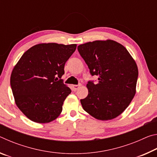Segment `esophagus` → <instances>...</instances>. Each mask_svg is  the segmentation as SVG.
I'll return each instance as SVG.
<instances>
[{"label": "esophagus", "mask_w": 157, "mask_h": 157, "mask_svg": "<svg viewBox=\"0 0 157 157\" xmlns=\"http://www.w3.org/2000/svg\"><path fill=\"white\" fill-rule=\"evenodd\" d=\"M81 85L80 84H78V85H73V90L74 91H77V90H78L79 88V86H80Z\"/></svg>", "instance_id": "1"}]
</instances>
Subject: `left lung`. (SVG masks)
Returning a JSON list of instances; mask_svg holds the SVG:
<instances>
[{"mask_svg":"<svg viewBox=\"0 0 157 157\" xmlns=\"http://www.w3.org/2000/svg\"><path fill=\"white\" fill-rule=\"evenodd\" d=\"M79 54L98 84L89 81V94L80 100L84 110L100 121L116 118L136 94L139 71L136 63L123 45L107 39L81 44Z\"/></svg>","mask_w":157,"mask_h":157,"instance_id":"8db88e82","label":"left lung"}]
</instances>
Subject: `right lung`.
Wrapping results in <instances>:
<instances>
[{"instance_id": "right-lung-1", "label": "right lung", "mask_w": 157, "mask_h": 157, "mask_svg": "<svg viewBox=\"0 0 157 157\" xmlns=\"http://www.w3.org/2000/svg\"><path fill=\"white\" fill-rule=\"evenodd\" d=\"M76 44H39L24 52L14 66L10 84L15 103L30 121L48 123L62 111L71 89L59 78Z\"/></svg>"}]
</instances>
